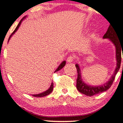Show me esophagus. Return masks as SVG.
<instances>
[{"instance_id": "obj_1", "label": "esophagus", "mask_w": 123, "mask_h": 123, "mask_svg": "<svg viewBox=\"0 0 123 123\" xmlns=\"http://www.w3.org/2000/svg\"><path fill=\"white\" fill-rule=\"evenodd\" d=\"M73 59H74V57H73V56L70 55V56H69L68 57V58H67V60H66V61H67L68 62H73Z\"/></svg>"}]
</instances>
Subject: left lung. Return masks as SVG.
<instances>
[{
    "label": "left lung",
    "mask_w": 123,
    "mask_h": 123,
    "mask_svg": "<svg viewBox=\"0 0 123 123\" xmlns=\"http://www.w3.org/2000/svg\"><path fill=\"white\" fill-rule=\"evenodd\" d=\"M103 39H108L114 44L116 48V67L114 71L113 74L111 76L110 79L103 85L92 86L90 85H87L86 83L83 81L81 79V70L80 66L77 63L75 65L77 71V83H76V88L80 92L83 94L91 97L95 94H99V93L104 92L108 90L111 86L112 85L113 82L115 80V76L119 70L120 68L121 61V50H123V44H121L120 42L119 41V36L117 34L115 29L112 27V26L109 25L108 30L105 35L103 36Z\"/></svg>",
    "instance_id": "8db88e82"
}]
</instances>
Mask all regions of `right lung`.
<instances>
[{"instance_id": "obj_1", "label": "right lung", "mask_w": 123, "mask_h": 123, "mask_svg": "<svg viewBox=\"0 0 123 123\" xmlns=\"http://www.w3.org/2000/svg\"><path fill=\"white\" fill-rule=\"evenodd\" d=\"M25 18H26V17H24V18H22V19H21V20L20 21V22H19V24H18L16 28H15V30L14 31V32H12V34L10 35V36L9 38H8V41H9L10 39V38L12 37V35L14 34L15 32H16V31L18 30V28H19V26H20V25H21V22H22V21H23L24 19ZM65 64H66V61H63L61 63L60 65L58 66V67L57 68V69L55 70V71L54 72H56L58 71V70H60L62 68L64 67V66L65 65ZM53 87H54V86H53V83L52 82L51 84V86H50V88L48 89V90H46V91H44V92H42V93H40V94H33V95H33V97H44V96H46V95H49V94H50V93L52 92V91H53Z\"/></svg>"}]
</instances>
